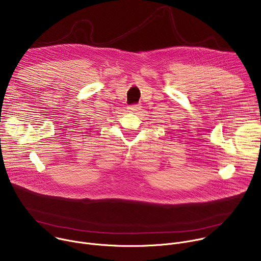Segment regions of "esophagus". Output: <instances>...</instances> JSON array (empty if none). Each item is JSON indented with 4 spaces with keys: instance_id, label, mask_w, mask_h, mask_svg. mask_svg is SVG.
<instances>
[{
    "instance_id": "34e87169",
    "label": "esophagus",
    "mask_w": 261,
    "mask_h": 261,
    "mask_svg": "<svg viewBox=\"0 0 261 261\" xmlns=\"http://www.w3.org/2000/svg\"><path fill=\"white\" fill-rule=\"evenodd\" d=\"M140 107H139V105H132V106H130L129 107V109H130V111H136V110H138Z\"/></svg>"
}]
</instances>
